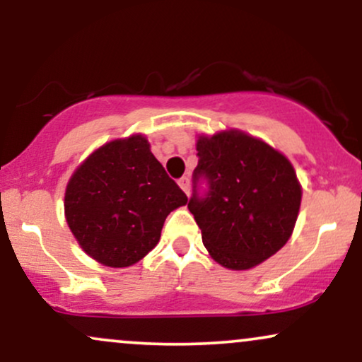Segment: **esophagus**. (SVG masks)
I'll return each instance as SVG.
<instances>
[{
    "instance_id": "34e87169",
    "label": "esophagus",
    "mask_w": 362,
    "mask_h": 362,
    "mask_svg": "<svg viewBox=\"0 0 362 362\" xmlns=\"http://www.w3.org/2000/svg\"><path fill=\"white\" fill-rule=\"evenodd\" d=\"M178 185H180V189L184 190L187 195L190 194V178L189 177H182L180 180H178Z\"/></svg>"
}]
</instances>
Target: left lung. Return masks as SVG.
Listing matches in <instances>:
<instances>
[{
  "mask_svg": "<svg viewBox=\"0 0 362 362\" xmlns=\"http://www.w3.org/2000/svg\"><path fill=\"white\" fill-rule=\"evenodd\" d=\"M199 163L189 211L209 255L231 271H248L291 238L301 206V184L291 161L255 136L226 129L199 134ZM210 190L199 198L197 182Z\"/></svg>",
  "mask_w": 362,
  "mask_h": 362,
  "instance_id": "8db88e82",
  "label": "left lung"
}]
</instances>
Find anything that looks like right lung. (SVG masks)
Returning a JSON list of instances; mask_svg holds the SVG:
<instances>
[{
  "instance_id": "1",
  "label": "right lung",
  "mask_w": 362,
  "mask_h": 362,
  "mask_svg": "<svg viewBox=\"0 0 362 362\" xmlns=\"http://www.w3.org/2000/svg\"><path fill=\"white\" fill-rule=\"evenodd\" d=\"M187 195L149 149L146 136L102 144L73 172L64 216L83 252L107 267H129L160 242L167 216Z\"/></svg>"
}]
</instances>
